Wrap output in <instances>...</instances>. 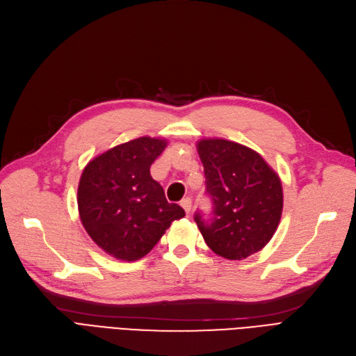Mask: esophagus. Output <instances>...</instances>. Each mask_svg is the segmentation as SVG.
<instances>
[{
  "instance_id": "esophagus-1",
  "label": "esophagus",
  "mask_w": 356,
  "mask_h": 356,
  "mask_svg": "<svg viewBox=\"0 0 356 356\" xmlns=\"http://www.w3.org/2000/svg\"><path fill=\"white\" fill-rule=\"evenodd\" d=\"M180 205H181V208H183L184 211H186V213H189V212H191V209H192V199H191V197H184V199H181Z\"/></svg>"
}]
</instances>
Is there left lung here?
<instances>
[{
	"label": "left lung",
	"mask_w": 356,
	"mask_h": 356,
	"mask_svg": "<svg viewBox=\"0 0 356 356\" xmlns=\"http://www.w3.org/2000/svg\"><path fill=\"white\" fill-rule=\"evenodd\" d=\"M204 164L212 216L195 213L209 249L229 260H243L264 249L281 221V179L260 154L241 144L211 138L197 143Z\"/></svg>",
	"instance_id": "obj_1"
}]
</instances>
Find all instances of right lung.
I'll list each match as a JSON object with an SVG mask.
<instances>
[{"label": "right lung", "mask_w": 356, "mask_h": 356, "mask_svg": "<svg viewBox=\"0 0 356 356\" xmlns=\"http://www.w3.org/2000/svg\"><path fill=\"white\" fill-rule=\"evenodd\" d=\"M165 147V140L141 136L107 149L83 170L76 197L81 222L92 241L115 259L144 257L172 222L184 216L149 175Z\"/></svg>", "instance_id": "add662e5"}]
</instances>
